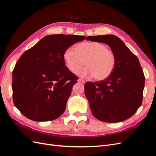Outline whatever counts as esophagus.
<instances>
[{
    "mask_svg": "<svg viewBox=\"0 0 156 156\" xmlns=\"http://www.w3.org/2000/svg\"><path fill=\"white\" fill-rule=\"evenodd\" d=\"M77 81H78V82H80V83H85V81H84L83 79H81V78L77 80Z\"/></svg>",
    "mask_w": 156,
    "mask_h": 156,
    "instance_id": "obj_1",
    "label": "esophagus"
}]
</instances>
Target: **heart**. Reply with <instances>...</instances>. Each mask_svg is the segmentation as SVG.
<instances>
[{
	"label": "heart",
	"instance_id": "b5f03b06",
	"mask_svg": "<svg viewBox=\"0 0 156 156\" xmlns=\"http://www.w3.org/2000/svg\"><path fill=\"white\" fill-rule=\"evenodd\" d=\"M64 60L68 69L73 73L84 64L86 67L78 71L77 74L84 78L93 77L96 81L109 77L116 62L114 52L108 49L106 45L98 41L83 42L77 48L69 47L64 51Z\"/></svg>",
	"mask_w": 156,
	"mask_h": 156
}]
</instances>
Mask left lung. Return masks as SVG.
Instances as JSON below:
<instances>
[{
    "label": "left lung",
    "instance_id": "8db88e82",
    "mask_svg": "<svg viewBox=\"0 0 156 156\" xmlns=\"http://www.w3.org/2000/svg\"><path fill=\"white\" fill-rule=\"evenodd\" d=\"M86 40L107 44L116 59L109 77L84 85L92 113L98 120L108 123L128 119L143 101L145 77L139 59L115 35L88 36Z\"/></svg>",
    "mask_w": 156,
    "mask_h": 156
}]
</instances>
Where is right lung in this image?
Returning <instances> with one entry per match:
<instances>
[{"label":"right lung","instance_id":"1","mask_svg":"<svg viewBox=\"0 0 156 156\" xmlns=\"http://www.w3.org/2000/svg\"><path fill=\"white\" fill-rule=\"evenodd\" d=\"M85 36L54 34L23 53L12 74L13 101L22 114L46 122L62 115L77 77L65 66L66 49Z\"/></svg>","mask_w":156,"mask_h":156}]
</instances>
